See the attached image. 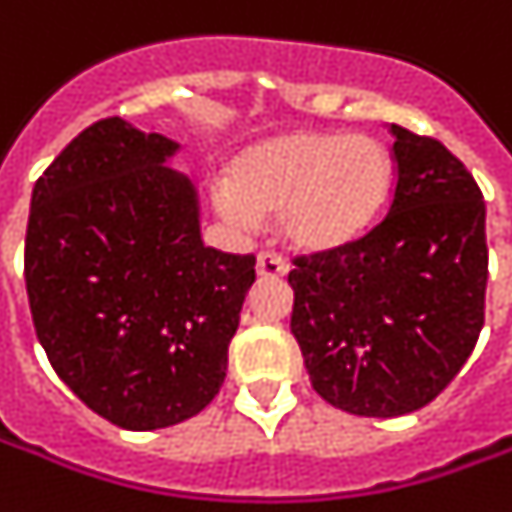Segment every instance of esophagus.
<instances>
[{
	"label": "esophagus",
	"mask_w": 512,
	"mask_h": 512,
	"mask_svg": "<svg viewBox=\"0 0 512 512\" xmlns=\"http://www.w3.org/2000/svg\"><path fill=\"white\" fill-rule=\"evenodd\" d=\"M257 274L266 277V280H277V277L288 274V263L277 252H260L257 255Z\"/></svg>",
	"instance_id": "34e87169"
}]
</instances>
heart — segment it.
Masks as SVG:
<instances>
[{
  "mask_svg": "<svg viewBox=\"0 0 512 512\" xmlns=\"http://www.w3.org/2000/svg\"><path fill=\"white\" fill-rule=\"evenodd\" d=\"M391 152L371 135L291 132L246 149L216 191L219 213L238 227L280 213L299 252L324 255L366 235L388 205Z\"/></svg>",
  "mask_w": 512,
  "mask_h": 512,
  "instance_id": "obj_1",
  "label": "heart"
}]
</instances>
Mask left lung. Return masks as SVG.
<instances>
[{
	"instance_id": "obj_1",
	"label": "left lung",
	"mask_w": 512,
	"mask_h": 512,
	"mask_svg": "<svg viewBox=\"0 0 512 512\" xmlns=\"http://www.w3.org/2000/svg\"><path fill=\"white\" fill-rule=\"evenodd\" d=\"M388 216L338 252L296 257L291 332L316 393L355 416L430 405L485 324L480 185L441 141L391 124Z\"/></svg>"
}]
</instances>
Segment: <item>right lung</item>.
I'll return each mask as SVG.
<instances>
[{"label":"right lung","mask_w":512,"mask_h":512,"mask_svg":"<svg viewBox=\"0 0 512 512\" xmlns=\"http://www.w3.org/2000/svg\"><path fill=\"white\" fill-rule=\"evenodd\" d=\"M180 144L119 116L82 130L35 182L24 280L55 374L94 413L146 432L202 413L255 282V255L205 246Z\"/></svg>","instance_id":"obj_1"}]
</instances>
